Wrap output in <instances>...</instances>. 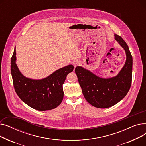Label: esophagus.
<instances>
[{
  "mask_svg": "<svg viewBox=\"0 0 146 146\" xmlns=\"http://www.w3.org/2000/svg\"><path fill=\"white\" fill-rule=\"evenodd\" d=\"M73 64L74 66V67H76V66H79L80 64V62H79L78 60H74V61H73Z\"/></svg>",
  "mask_w": 146,
  "mask_h": 146,
  "instance_id": "34e87169",
  "label": "esophagus"
}]
</instances>
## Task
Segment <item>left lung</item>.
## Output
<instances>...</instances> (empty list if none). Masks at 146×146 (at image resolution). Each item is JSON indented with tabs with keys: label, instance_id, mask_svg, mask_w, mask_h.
<instances>
[{
	"label": "left lung",
	"instance_id": "8db88e82",
	"mask_svg": "<svg viewBox=\"0 0 146 146\" xmlns=\"http://www.w3.org/2000/svg\"><path fill=\"white\" fill-rule=\"evenodd\" d=\"M114 38L125 50L126 54L125 64L115 76L103 78L82 66L75 68L86 100L99 108H106L115 105L126 96L131 87L132 56L128 46L121 36L115 34Z\"/></svg>",
	"mask_w": 146,
	"mask_h": 146
}]
</instances>
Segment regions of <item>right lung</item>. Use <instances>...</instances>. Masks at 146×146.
<instances>
[{
    "label": "right lung",
    "instance_id": "right-lung-1",
    "mask_svg": "<svg viewBox=\"0 0 146 146\" xmlns=\"http://www.w3.org/2000/svg\"><path fill=\"white\" fill-rule=\"evenodd\" d=\"M16 48L11 58V70L15 92L21 100L38 111L51 110L62 102L63 84L69 73L73 72L72 64L60 68L47 77L33 79L22 74L16 64Z\"/></svg>",
    "mask_w": 146,
    "mask_h": 146
}]
</instances>
